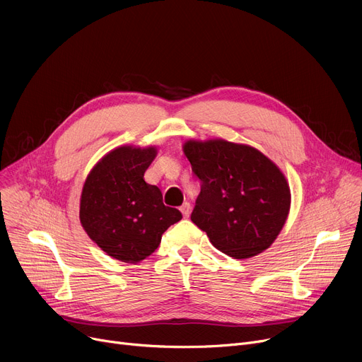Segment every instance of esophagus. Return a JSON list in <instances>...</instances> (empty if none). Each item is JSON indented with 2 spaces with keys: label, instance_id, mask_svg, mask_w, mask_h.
<instances>
[{
  "label": "esophagus",
  "instance_id": "1",
  "mask_svg": "<svg viewBox=\"0 0 362 362\" xmlns=\"http://www.w3.org/2000/svg\"><path fill=\"white\" fill-rule=\"evenodd\" d=\"M180 211H182V214H183V217H189V214H191V204L185 202V204L180 206Z\"/></svg>",
  "mask_w": 362,
  "mask_h": 362
}]
</instances>
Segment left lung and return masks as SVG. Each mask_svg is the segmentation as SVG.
<instances>
[{"label":"left lung","mask_w":362,"mask_h":362,"mask_svg":"<svg viewBox=\"0 0 362 362\" xmlns=\"http://www.w3.org/2000/svg\"><path fill=\"white\" fill-rule=\"evenodd\" d=\"M183 152L201 180L191 220L216 248L236 259L270 248L291 210L281 170L257 148L224 139H189Z\"/></svg>","instance_id":"1"}]
</instances>
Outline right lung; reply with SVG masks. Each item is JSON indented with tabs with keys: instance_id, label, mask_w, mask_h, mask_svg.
<instances>
[{
	"instance_id": "1",
	"label": "right lung",
	"mask_w": 362,
	"mask_h": 362,
	"mask_svg": "<svg viewBox=\"0 0 362 362\" xmlns=\"http://www.w3.org/2000/svg\"><path fill=\"white\" fill-rule=\"evenodd\" d=\"M157 146L123 145L92 167L81 195L86 235L114 259L136 264L154 252L163 233L182 218L163 204L161 191L144 180Z\"/></svg>"
}]
</instances>
